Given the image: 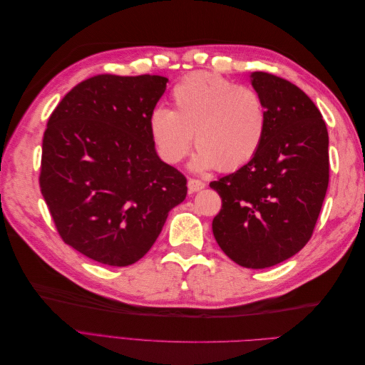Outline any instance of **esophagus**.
Listing matches in <instances>:
<instances>
[{"label": "esophagus", "mask_w": 365, "mask_h": 365, "mask_svg": "<svg viewBox=\"0 0 365 365\" xmlns=\"http://www.w3.org/2000/svg\"><path fill=\"white\" fill-rule=\"evenodd\" d=\"M187 187H189V192H190V193H195V192L202 190L204 187H205V182H202V181H200V180L190 178L189 182H187Z\"/></svg>", "instance_id": "obj_1"}]
</instances>
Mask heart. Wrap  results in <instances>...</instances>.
Here are the masks:
<instances>
[{"mask_svg": "<svg viewBox=\"0 0 365 365\" xmlns=\"http://www.w3.org/2000/svg\"><path fill=\"white\" fill-rule=\"evenodd\" d=\"M170 97L173 109L153 108L148 120L164 163H180L189 153L192 135L197 149L190 163L195 172H231L256 157L268 129V109L256 90L197 71L182 77Z\"/></svg>", "mask_w": 365, "mask_h": 365, "instance_id": "heart-1", "label": "heart"}]
</instances>
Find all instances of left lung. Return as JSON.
<instances>
[{
  "label": "left lung",
  "instance_id": "left-lung-1",
  "mask_svg": "<svg viewBox=\"0 0 365 365\" xmlns=\"http://www.w3.org/2000/svg\"><path fill=\"white\" fill-rule=\"evenodd\" d=\"M268 109L259 152L235 173L210 182L222 197L213 235L240 267L282 263L311 239L329 184V134L322 113L300 88L269 73H251Z\"/></svg>",
  "mask_w": 365,
  "mask_h": 365
}]
</instances>
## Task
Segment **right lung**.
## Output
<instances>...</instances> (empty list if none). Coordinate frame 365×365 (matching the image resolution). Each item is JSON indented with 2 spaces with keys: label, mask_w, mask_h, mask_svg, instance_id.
Wrapping results in <instances>:
<instances>
[{
  "label": "right lung",
  "mask_w": 365,
  "mask_h": 365,
  "mask_svg": "<svg viewBox=\"0 0 365 365\" xmlns=\"http://www.w3.org/2000/svg\"><path fill=\"white\" fill-rule=\"evenodd\" d=\"M168 77L98 74L76 85L48 118L39 185L65 244L109 267L155 244L185 176L160 160L148 120Z\"/></svg>",
  "instance_id": "1"
}]
</instances>
